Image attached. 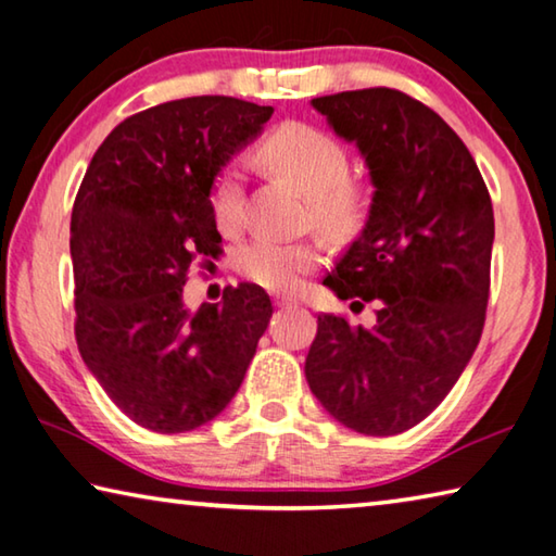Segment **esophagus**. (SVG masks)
I'll use <instances>...</instances> for the list:
<instances>
[{"mask_svg": "<svg viewBox=\"0 0 556 556\" xmlns=\"http://www.w3.org/2000/svg\"><path fill=\"white\" fill-rule=\"evenodd\" d=\"M273 303L278 307H288V305H298V298H290V295H273Z\"/></svg>", "mask_w": 556, "mask_h": 556, "instance_id": "34e87169", "label": "esophagus"}]
</instances>
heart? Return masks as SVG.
<instances>
[{"mask_svg":"<svg viewBox=\"0 0 556 556\" xmlns=\"http://www.w3.org/2000/svg\"><path fill=\"white\" fill-rule=\"evenodd\" d=\"M261 157L280 177L311 199V218L327 233H348L362 208L359 187L348 177L350 160L342 144L313 125L290 123L278 127L263 142ZM214 218L222 231H236L243 224V177L239 162H229L212 189ZM236 268L256 286L268 290H293L320 263V249L313 241H278L258 236L236 251Z\"/></svg>","mask_w":556,"mask_h":556,"instance_id":"heart-1","label":"heart"}]
</instances>
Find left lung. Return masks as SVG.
<instances>
[{"label":"left lung","mask_w":556,"mask_h":556,"mask_svg":"<svg viewBox=\"0 0 556 556\" xmlns=\"http://www.w3.org/2000/svg\"><path fill=\"white\" fill-rule=\"evenodd\" d=\"M369 169L367 224L323 283L375 325L317 315L305 377L325 412L364 435L424 421L483 334L493 204L476 160L439 113L394 88L311 100Z\"/></svg>","instance_id":"left-lung-1"}]
</instances>
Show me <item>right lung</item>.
I'll use <instances>...</instances> for the list:
<instances>
[{
  "instance_id": "right-lung-1",
  "label": "right lung",
  "mask_w": 556,
  "mask_h": 556,
  "mask_svg": "<svg viewBox=\"0 0 556 556\" xmlns=\"http://www.w3.org/2000/svg\"><path fill=\"white\" fill-rule=\"evenodd\" d=\"M273 108L239 98L169 100L127 117L90 160L71 214L76 342L90 375L135 424L199 429L229 406L273 315L263 288L185 305L197 256L222 236L214 179Z\"/></svg>"
}]
</instances>
